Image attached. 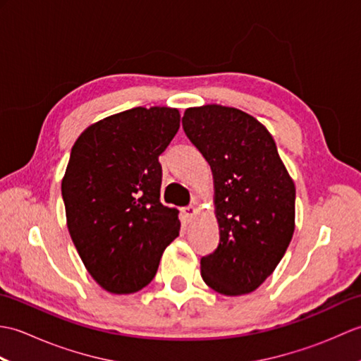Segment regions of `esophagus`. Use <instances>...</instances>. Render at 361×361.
Returning <instances> with one entry per match:
<instances>
[{"mask_svg": "<svg viewBox=\"0 0 361 361\" xmlns=\"http://www.w3.org/2000/svg\"><path fill=\"white\" fill-rule=\"evenodd\" d=\"M181 212H183V217H185L188 221H190V220H192V219L195 217L197 208H195V206L190 204V206H186V208H183Z\"/></svg>", "mask_w": 361, "mask_h": 361, "instance_id": "34e87169", "label": "esophagus"}]
</instances>
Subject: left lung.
Wrapping results in <instances>:
<instances>
[{
	"mask_svg": "<svg viewBox=\"0 0 361 361\" xmlns=\"http://www.w3.org/2000/svg\"><path fill=\"white\" fill-rule=\"evenodd\" d=\"M181 122L216 185L220 243L202 257V278L221 295L250 293L274 271L293 235V180L273 136L245 111L204 105L188 109Z\"/></svg>",
	"mask_w": 361,
	"mask_h": 361,
	"instance_id": "8db88e82",
	"label": "left lung"
}]
</instances>
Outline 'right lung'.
<instances>
[{
	"label": "right lung",
	"instance_id": "add662e5",
	"mask_svg": "<svg viewBox=\"0 0 361 361\" xmlns=\"http://www.w3.org/2000/svg\"><path fill=\"white\" fill-rule=\"evenodd\" d=\"M178 128V110L136 106L96 122L73 145L62 181L68 229L88 273L110 293L150 283L180 234L178 214L159 200L158 161Z\"/></svg>",
	"mask_w": 361,
	"mask_h": 361
}]
</instances>
